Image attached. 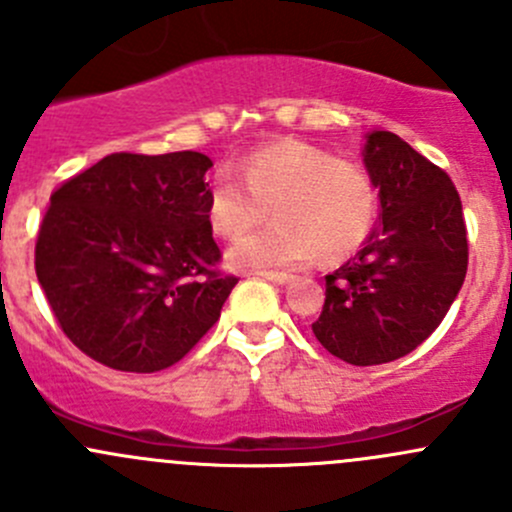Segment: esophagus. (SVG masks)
Here are the masks:
<instances>
[{
	"mask_svg": "<svg viewBox=\"0 0 512 512\" xmlns=\"http://www.w3.org/2000/svg\"><path fill=\"white\" fill-rule=\"evenodd\" d=\"M260 277H265V280L272 282V285H287V282L292 280V277H289L287 272H272V270L260 272Z\"/></svg>",
	"mask_w": 512,
	"mask_h": 512,
	"instance_id": "34e87169",
	"label": "esophagus"
}]
</instances>
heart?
<instances>
[{
    "label": "heart",
    "instance_id": "1",
    "mask_svg": "<svg viewBox=\"0 0 512 512\" xmlns=\"http://www.w3.org/2000/svg\"><path fill=\"white\" fill-rule=\"evenodd\" d=\"M242 179L220 173L208 193V220L235 237L272 210L277 223L240 237L227 250L235 270L265 272L304 265L319 255L354 252L376 223V185L361 165L299 141L257 148L240 165Z\"/></svg>",
    "mask_w": 512,
    "mask_h": 512
}]
</instances>
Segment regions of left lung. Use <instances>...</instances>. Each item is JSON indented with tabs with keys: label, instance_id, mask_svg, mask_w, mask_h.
<instances>
[{
	"label": "left lung",
	"instance_id": "8db88e82",
	"mask_svg": "<svg viewBox=\"0 0 512 512\" xmlns=\"http://www.w3.org/2000/svg\"><path fill=\"white\" fill-rule=\"evenodd\" d=\"M361 156L379 190V227L327 275L312 332L347 364L374 366L414 352L443 322L466 280L468 240L451 178L404 138L366 133Z\"/></svg>",
	"mask_w": 512,
	"mask_h": 512
}]
</instances>
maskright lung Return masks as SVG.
I'll list each match as a JSON object with an SVG mask.
<instances>
[{"instance_id":"right-lung-1","label":"right lung","mask_w":512,"mask_h":512,"mask_svg":"<svg viewBox=\"0 0 512 512\" xmlns=\"http://www.w3.org/2000/svg\"><path fill=\"white\" fill-rule=\"evenodd\" d=\"M203 153H113L51 195L36 277L66 337L118 371L153 374L183 359L237 277L213 270Z\"/></svg>"}]
</instances>
